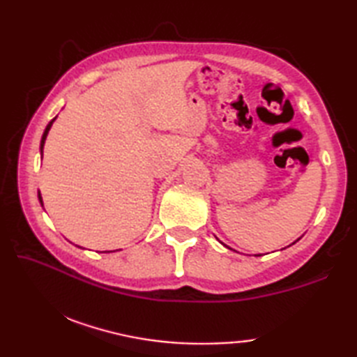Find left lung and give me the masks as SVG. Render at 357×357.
I'll use <instances>...</instances> for the list:
<instances>
[{"mask_svg": "<svg viewBox=\"0 0 357 357\" xmlns=\"http://www.w3.org/2000/svg\"><path fill=\"white\" fill-rule=\"evenodd\" d=\"M221 244H222V242H221ZM293 244H294V242H293ZM222 245H225V244H222ZM227 247V245H225ZM227 248H230V247H227ZM231 250V248H230ZM255 256H261V255H255Z\"/></svg>", "mask_w": 357, "mask_h": 357, "instance_id": "1", "label": "left lung"}]
</instances>
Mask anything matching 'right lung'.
Listing matches in <instances>:
<instances>
[{
	"instance_id": "add662e5",
	"label": "right lung",
	"mask_w": 357,
	"mask_h": 357,
	"mask_svg": "<svg viewBox=\"0 0 357 357\" xmlns=\"http://www.w3.org/2000/svg\"><path fill=\"white\" fill-rule=\"evenodd\" d=\"M58 116H55L53 118L50 123L47 124V127H45V130H44V133H43V138H41V144H40V151H41V158H43V149H44V144H45V138H47V135H49V130H50V127H52V124L55 123V119H56ZM38 199H40V204L41 206L44 207V204H43V196H41V193L38 192ZM113 252H115V250H113ZM107 253H110V252H107Z\"/></svg>"
}]
</instances>
